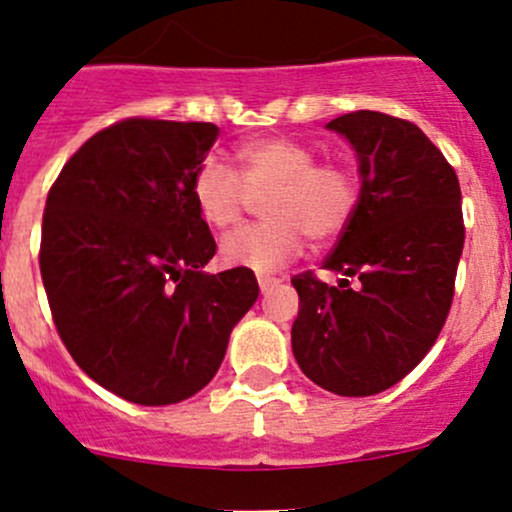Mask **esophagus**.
<instances>
[{"label":"esophagus","mask_w":512,"mask_h":512,"mask_svg":"<svg viewBox=\"0 0 512 512\" xmlns=\"http://www.w3.org/2000/svg\"><path fill=\"white\" fill-rule=\"evenodd\" d=\"M279 282H282V279L272 277V274H260V277H257V284H260L262 292H267V289H272L274 284H279Z\"/></svg>","instance_id":"1"}]
</instances>
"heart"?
Masks as SVG:
<instances>
[{"mask_svg": "<svg viewBox=\"0 0 512 512\" xmlns=\"http://www.w3.org/2000/svg\"><path fill=\"white\" fill-rule=\"evenodd\" d=\"M238 171L206 157L191 176L198 213L215 230L233 228L262 198L265 223L245 225L220 242L225 265L274 270L299 255L304 238L326 242L346 230L358 203V181L343 161H316L309 144L260 137L235 149Z\"/></svg>", "mask_w": 512, "mask_h": 512, "instance_id": "heart-1", "label": "heart"}]
</instances>
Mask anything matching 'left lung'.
<instances>
[{
    "instance_id": "obj_1",
    "label": "left lung",
    "mask_w": 512,
    "mask_h": 512,
    "mask_svg": "<svg viewBox=\"0 0 512 512\" xmlns=\"http://www.w3.org/2000/svg\"><path fill=\"white\" fill-rule=\"evenodd\" d=\"M360 159V196L324 270L292 277V351L328 392L365 397L400 383L437 343L464 250L456 171L414 122L358 110L328 122ZM348 276L356 279L350 287Z\"/></svg>"
}]
</instances>
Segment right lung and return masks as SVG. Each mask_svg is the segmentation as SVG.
<instances>
[{
	"label": "right lung",
	"mask_w": 512,
	"mask_h": 512,
	"mask_svg": "<svg viewBox=\"0 0 512 512\" xmlns=\"http://www.w3.org/2000/svg\"><path fill=\"white\" fill-rule=\"evenodd\" d=\"M211 122L127 117L88 139L48 191L39 267L53 324L95 383L137 405H174L218 373L255 304L252 270H201L215 240L191 176Z\"/></svg>",
	"instance_id": "right-lung-1"
}]
</instances>
